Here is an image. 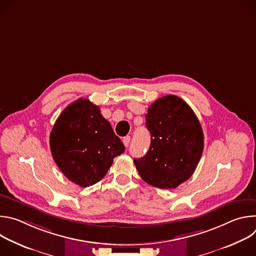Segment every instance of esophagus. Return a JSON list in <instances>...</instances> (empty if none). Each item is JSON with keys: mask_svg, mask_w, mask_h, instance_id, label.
<instances>
[{"mask_svg": "<svg viewBox=\"0 0 256 256\" xmlns=\"http://www.w3.org/2000/svg\"><path fill=\"white\" fill-rule=\"evenodd\" d=\"M130 142V136H124V138H122V142H124V144L126 146V147H128Z\"/></svg>", "mask_w": 256, "mask_h": 256, "instance_id": "obj_1", "label": "esophagus"}]
</instances>
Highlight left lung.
Here are the masks:
<instances>
[{
	"label": "left lung",
	"mask_w": 256,
	"mask_h": 256,
	"mask_svg": "<svg viewBox=\"0 0 256 256\" xmlns=\"http://www.w3.org/2000/svg\"><path fill=\"white\" fill-rule=\"evenodd\" d=\"M146 126L149 151L134 163L142 179L161 188H176L194 172L204 151L202 126L190 105L175 95L157 99L148 108Z\"/></svg>",
	"instance_id": "1"
}]
</instances>
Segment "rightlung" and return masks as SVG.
<instances>
[{
	"mask_svg": "<svg viewBox=\"0 0 256 256\" xmlns=\"http://www.w3.org/2000/svg\"><path fill=\"white\" fill-rule=\"evenodd\" d=\"M52 158L72 182L87 188L100 181L114 159L124 152L100 109L89 99H78L66 106L50 134Z\"/></svg>",
	"mask_w": 256,
	"mask_h": 256,
	"instance_id": "add662e5",
	"label": "right lung"
}]
</instances>
